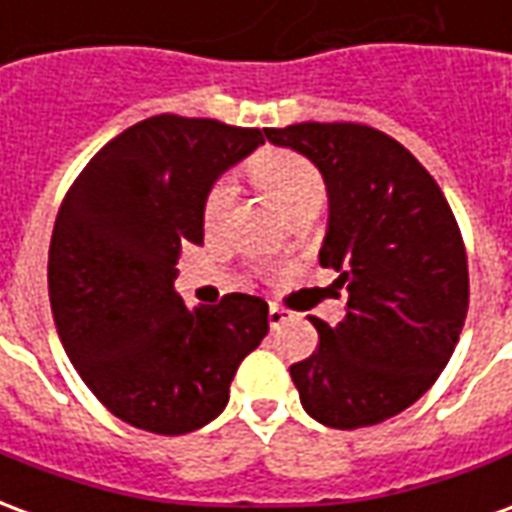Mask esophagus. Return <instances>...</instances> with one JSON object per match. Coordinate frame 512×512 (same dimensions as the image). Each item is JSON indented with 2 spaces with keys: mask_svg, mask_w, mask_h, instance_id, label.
Returning a JSON list of instances; mask_svg holds the SVG:
<instances>
[{
  "mask_svg": "<svg viewBox=\"0 0 512 512\" xmlns=\"http://www.w3.org/2000/svg\"><path fill=\"white\" fill-rule=\"evenodd\" d=\"M288 321H290V312H285L282 307H277V304H271V307H268V326H271V329H279V326H285Z\"/></svg>",
  "mask_w": 512,
  "mask_h": 512,
  "instance_id": "esophagus-1",
  "label": "esophagus"
}]
</instances>
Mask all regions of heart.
<instances>
[{
    "mask_svg": "<svg viewBox=\"0 0 512 512\" xmlns=\"http://www.w3.org/2000/svg\"><path fill=\"white\" fill-rule=\"evenodd\" d=\"M249 175L260 189H266L274 200L290 213L299 216L301 211L321 208L326 197V183L318 167L310 158L299 156L293 150L268 147L260 150L249 161ZM233 205V186L227 180H219L202 202V224L205 230H219Z\"/></svg>",
    "mask_w": 512,
    "mask_h": 512,
    "instance_id": "obj_1",
    "label": "heart"
}]
</instances>
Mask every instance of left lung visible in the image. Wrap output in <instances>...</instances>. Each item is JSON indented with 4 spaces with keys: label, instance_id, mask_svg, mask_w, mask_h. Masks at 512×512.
<instances>
[{
    "label": "left lung",
    "instance_id": "left-lung-1",
    "mask_svg": "<svg viewBox=\"0 0 512 512\" xmlns=\"http://www.w3.org/2000/svg\"><path fill=\"white\" fill-rule=\"evenodd\" d=\"M318 167L329 197L323 268L345 288L337 326L310 318L318 351L290 367L321 425L367 428L406 411L450 362L469 310L461 230L428 169L359 123L266 128Z\"/></svg>",
    "mask_w": 512,
    "mask_h": 512
}]
</instances>
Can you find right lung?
Returning a JSON list of instances; mask_svg holds the SVG:
<instances>
[{"label":"right lung","instance_id":"obj_1","mask_svg":"<svg viewBox=\"0 0 512 512\" xmlns=\"http://www.w3.org/2000/svg\"><path fill=\"white\" fill-rule=\"evenodd\" d=\"M266 142L260 128L156 115L104 145L62 200L49 249L54 326L76 373L115 417L180 436L208 425L268 334V304L230 293L189 310L175 290L202 202Z\"/></svg>","mask_w":512,"mask_h":512}]
</instances>
